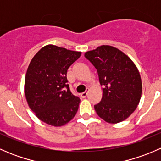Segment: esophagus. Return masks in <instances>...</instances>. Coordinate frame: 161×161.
I'll return each instance as SVG.
<instances>
[{
  "label": "esophagus",
  "mask_w": 161,
  "mask_h": 161,
  "mask_svg": "<svg viewBox=\"0 0 161 161\" xmlns=\"http://www.w3.org/2000/svg\"><path fill=\"white\" fill-rule=\"evenodd\" d=\"M87 93H88V90L85 91L84 92L81 93V97H82V98H86V96H87Z\"/></svg>",
  "instance_id": "1"
}]
</instances>
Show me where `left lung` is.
Segmentation results:
<instances>
[{"label": "left lung", "instance_id": "8db88e82", "mask_svg": "<svg viewBox=\"0 0 161 161\" xmlns=\"http://www.w3.org/2000/svg\"><path fill=\"white\" fill-rule=\"evenodd\" d=\"M98 74L103 96L94 108L100 118L111 124L129 118L142 95L140 75L130 58L114 47L103 45L85 53Z\"/></svg>", "mask_w": 161, "mask_h": 161}]
</instances>
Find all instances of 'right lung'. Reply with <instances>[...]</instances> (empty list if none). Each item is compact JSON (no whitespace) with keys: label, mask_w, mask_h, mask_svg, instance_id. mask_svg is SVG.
<instances>
[{"label":"right lung","mask_w":161,"mask_h":161,"mask_svg":"<svg viewBox=\"0 0 161 161\" xmlns=\"http://www.w3.org/2000/svg\"><path fill=\"white\" fill-rule=\"evenodd\" d=\"M80 56L81 52L47 45L30 61L25 79L26 100L36 116L50 125H64L77 113L80 99L70 91L67 71Z\"/></svg>","instance_id":"obj_1"}]
</instances>
